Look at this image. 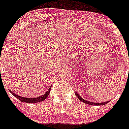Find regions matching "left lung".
<instances>
[{"instance_id": "1", "label": "left lung", "mask_w": 129, "mask_h": 129, "mask_svg": "<svg viewBox=\"0 0 129 129\" xmlns=\"http://www.w3.org/2000/svg\"><path fill=\"white\" fill-rule=\"evenodd\" d=\"M75 95H76V96L77 97V98L79 99V100H80L81 102H84V103L85 104H87L89 105H105L106 104L109 103V101H107V102H102V103H94V102H89V101H85V100H84V99L82 98L81 97H80V95H79V94H78L77 93H76V92H75Z\"/></svg>"}]
</instances>
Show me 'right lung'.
Wrapping results in <instances>:
<instances>
[{
	"mask_svg": "<svg viewBox=\"0 0 129 129\" xmlns=\"http://www.w3.org/2000/svg\"><path fill=\"white\" fill-rule=\"evenodd\" d=\"M50 89H51V87L49 88V89L48 90V91L45 93V94L41 96H39V97H37V98H25V97H20V96L17 95L13 93V92H11L10 90H9V91H10V92L12 93V94L14 95L16 98H17L18 99H19L20 101H21V102H26V103H37V102H42V101H44V100L47 97V96L49 95V93H50Z\"/></svg>",
	"mask_w": 129,
	"mask_h": 129,
	"instance_id": "obj_1",
	"label": "right lung"
}]
</instances>
